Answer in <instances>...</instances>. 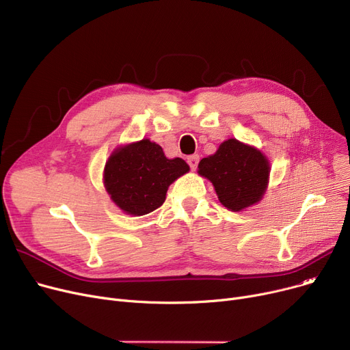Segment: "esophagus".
Segmentation results:
<instances>
[{
  "instance_id": "34e87169",
  "label": "esophagus",
  "mask_w": 350,
  "mask_h": 350,
  "mask_svg": "<svg viewBox=\"0 0 350 350\" xmlns=\"http://www.w3.org/2000/svg\"><path fill=\"white\" fill-rule=\"evenodd\" d=\"M198 161H200V156H198V154H193V156H190V157L187 159V163H189L191 170H196V169H197Z\"/></svg>"
}]
</instances>
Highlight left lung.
<instances>
[{"label":"left lung","mask_w":350,"mask_h":350,"mask_svg":"<svg viewBox=\"0 0 350 350\" xmlns=\"http://www.w3.org/2000/svg\"><path fill=\"white\" fill-rule=\"evenodd\" d=\"M198 174L208 178L218 200L231 211H240L262 198L269 164L260 150L235 139L219 144L215 154L198 163Z\"/></svg>","instance_id":"left-lung-1"}]
</instances>
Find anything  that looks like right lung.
Returning a JSON list of instances; mask_svg holds the SVG:
<instances>
[{
  "label": "right lung",
  "mask_w": 350,
  "mask_h": 350,
  "mask_svg": "<svg viewBox=\"0 0 350 350\" xmlns=\"http://www.w3.org/2000/svg\"><path fill=\"white\" fill-rule=\"evenodd\" d=\"M190 170L180 159H167L163 149L143 139L115 150L105 165V187L118 207L132 215L159 208L169 186Z\"/></svg>",
  "instance_id": "right-lung-1"
}]
</instances>
